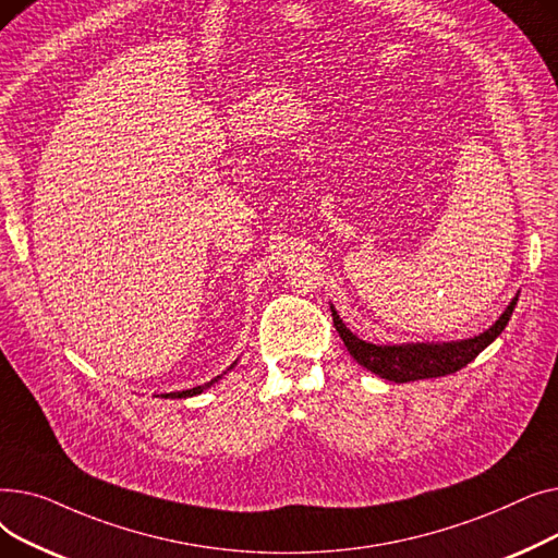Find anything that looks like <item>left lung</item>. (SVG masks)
<instances>
[{
	"label": "left lung",
	"mask_w": 558,
	"mask_h": 558,
	"mask_svg": "<svg viewBox=\"0 0 558 558\" xmlns=\"http://www.w3.org/2000/svg\"><path fill=\"white\" fill-rule=\"evenodd\" d=\"M518 294L511 299L502 316L495 324L471 337V339H457V341H416V343H371L360 339L357 335L345 328L339 318L337 310H332V320L339 337L343 339L348 353L353 360L364 366L366 371L379 375L389 383H414V379L427 377H441L457 373L465 364H471L486 345H490L507 328L509 318L515 310Z\"/></svg>",
	"instance_id": "1"
}]
</instances>
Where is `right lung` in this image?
Masks as SVG:
<instances>
[{"label":"right lung","instance_id":"right-lung-1","mask_svg":"<svg viewBox=\"0 0 558 558\" xmlns=\"http://www.w3.org/2000/svg\"><path fill=\"white\" fill-rule=\"evenodd\" d=\"M234 364H238V362H234ZM234 364H232V366H234ZM232 366H230V368H232ZM230 368H228V371H230ZM221 377H223V375H217L215 379H210V383H205V385H201V387H194V389H185V391H171V393H162V398H192V396H198V393H203L205 389H210L213 385H217Z\"/></svg>","mask_w":558,"mask_h":558}]
</instances>
